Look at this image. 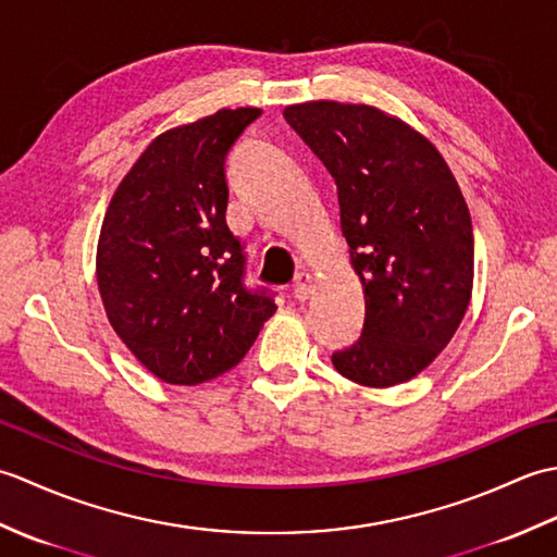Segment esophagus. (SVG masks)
<instances>
[{
	"label": "esophagus",
	"instance_id": "obj_1",
	"mask_svg": "<svg viewBox=\"0 0 557 557\" xmlns=\"http://www.w3.org/2000/svg\"><path fill=\"white\" fill-rule=\"evenodd\" d=\"M311 294H313V277L309 275V272H301L297 282H294V299L309 301Z\"/></svg>",
	"mask_w": 557,
	"mask_h": 557
}]
</instances>
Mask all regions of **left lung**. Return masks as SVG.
Here are the masks:
<instances>
[{
    "instance_id": "1",
    "label": "left lung",
    "mask_w": 557,
    "mask_h": 557,
    "mask_svg": "<svg viewBox=\"0 0 557 557\" xmlns=\"http://www.w3.org/2000/svg\"><path fill=\"white\" fill-rule=\"evenodd\" d=\"M285 120L333 174L363 285L361 337L333 354L335 369L366 387L405 383L467 313L474 232L465 196L429 138L369 104H289Z\"/></svg>"
}]
</instances>
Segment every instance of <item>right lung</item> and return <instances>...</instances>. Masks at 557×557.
<instances>
[{"label":"right lung","instance_id":"add662e5","mask_svg":"<svg viewBox=\"0 0 557 557\" xmlns=\"http://www.w3.org/2000/svg\"><path fill=\"white\" fill-rule=\"evenodd\" d=\"M260 110H220L160 134L116 186L98 242V287L114 333L160 381L198 385L244 359L275 313L246 287L230 232L224 158Z\"/></svg>","mask_w":557,"mask_h":557}]
</instances>
